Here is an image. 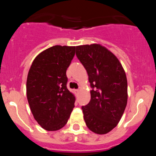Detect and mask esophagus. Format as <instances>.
Listing matches in <instances>:
<instances>
[{"mask_svg":"<svg viewBox=\"0 0 156 156\" xmlns=\"http://www.w3.org/2000/svg\"><path fill=\"white\" fill-rule=\"evenodd\" d=\"M79 91H80V90H78V89H76V90H75V92H76V94L79 93Z\"/></svg>","mask_w":156,"mask_h":156,"instance_id":"34e87169","label":"esophagus"}]
</instances>
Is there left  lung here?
Segmentation results:
<instances>
[{"label": "left lung", "mask_w": 156, "mask_h": 156, "mask_svg": "<svg viewBox=\"0 0 156 156\" xmlns=\"http://www.w3.org/2000/svg\"><path fill=\"white\" fill-rule=\"evenodd\" d=\"M77 58L88 74L90 101L82 106L86 125L95 133L105 134L116 126L127 103V80L116 57L99 44L76 48Z\"/></svg>", "instance_id": "obj_1"}]
</instances>
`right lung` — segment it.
Segmentation results:
<instances>
[{
  "label": "right lung",
  "instance_id": "add662e5",
  "mask_svg": "<svg viewBox=\"0 0 156 156\" xmlns=\"http://www.w3.org/2000/svg\"><path fill=\"white\" fill-rule=\"evenodd\" d=\"M75 47L55 45L36 57L27 81V100L34 119L44 129L62 128L75 107V97L67 88L66 70Z\"/></svg>",
  "mask_w": 156,
  "mask_h": 156
}]
</instances>
